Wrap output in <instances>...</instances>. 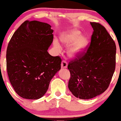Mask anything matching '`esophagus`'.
<instances>
[{
	"label": "esophagus",
	"mask_w": 121,
	"mask_h": 121,
	"mask_svg": "<svg viewBox=\"0 0 121 121\" xmlns=\"http://www.w3.org/2000/svg\"><path fill=\"white\" fill-rule=\"evenodd\" d=\"M68 66V63L66 61L63 60L61 62V68H67Z\"/></svg>",
	"instance_id": "obj_1"
}]
</instances>
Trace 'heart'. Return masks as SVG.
I'll list each match as a JSON object with an SVG mask.
<instances>
[{
  "mask_svg": "<svg viewBox=\"0 0 121 121\" xmlns=\"http://www.w3.org/2000/svg\"><path fill=\"white\" fill-rule=\"evenodd\" d=\"M60 40L65 46L70 45L68 50V55L71 57H76L84 51L87 44V39L81 36L80 31L72 30L64 32L60 36ZM54 46L57 50L61 48L60 43L57 39L53 40Z\"/></svg>",
  "mask_w": 121,
  "mask_h": 121,
  "instance_id": "obj_1",
  "label": "heart"
}]
</instances>
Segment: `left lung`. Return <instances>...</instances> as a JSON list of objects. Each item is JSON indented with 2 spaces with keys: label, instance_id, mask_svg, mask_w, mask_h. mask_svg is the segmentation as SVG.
Listing matches in <instances>:
<instances>
[{
  "label": "left lung",
  "instance_id": "8db88e82",
  "mask_svg": "<svg viewBox=\"0 0 121 121\" xmlns=\"http://www.w3.org/2000/svg\"><path fill=\"white\" fill-rule=\"evenodd\" d=\"M91 24L93 31L87 49L68 65L70 73L69 89L83 99L94 98L106 91L116 68L114 41L103 26L95 22Z\"/></svg>",
  "mask_w": 121,
  "mask_h": 121
}]
</instances>
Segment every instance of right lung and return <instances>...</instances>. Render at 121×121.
<instances>
[{
    "instance_id": "1",
    "label": "right lung",
    "mask_w": 121,
    "mask_h": 121,
    "mask_svg": "<svg viewBox=\"0 0 121 121\" xmlns=\"http://www.w3.org/2000/svg\"><path fill=\"white\" fill-rule=\"evenodd\" d=\"M49 24L36 20L22 23L7 49V70L18 95L37 99L45 94L53 76L61 69V59L48 50L53 39Z\"/></svg>"
}]
</instances>
